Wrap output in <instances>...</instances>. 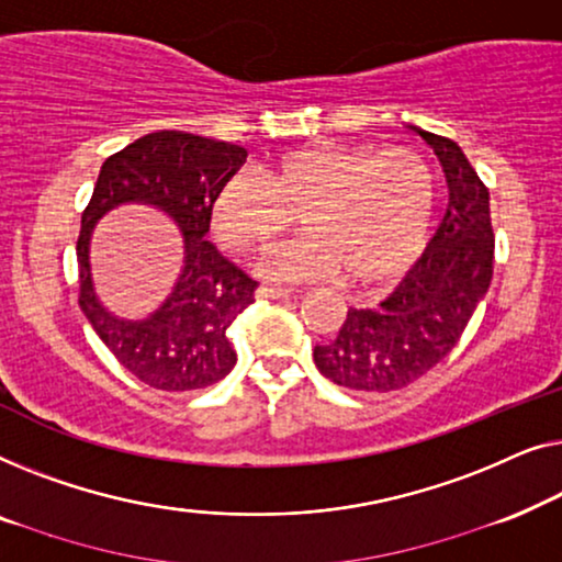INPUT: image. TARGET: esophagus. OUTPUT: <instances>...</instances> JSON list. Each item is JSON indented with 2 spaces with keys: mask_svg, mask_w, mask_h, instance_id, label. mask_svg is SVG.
<instances>
[{
  "mask_svg": "<svg viewBox=\"0 0 562 562\" xmlns=\"http://www.w3.org/2000/svg\"><path fill=\"white\" fill-rule=\"evenodd\" d=\"M290 295H292L290 288H278V284H259L257 288V297L280 300V297H290Z\"/></svg>",
  "mask_w": 562,
  "mask_h": 562,
  "instance_id": "1",
  "label": "esophagus"
}]
</instances>
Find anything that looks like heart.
<instances>
[{"label":"heart","instance_id":"b5f03b06","mask_svg":"<svg viewBox=\"0 0 562 562\" xmlns=\"http://www.w3.org/2000/svg\"><path fill=\"white\" fill-rule=\"evenodd\" d=\"M436 203V168L420 153L311 142L265 165L259 178L226 176L209 216L221 247L247 255L278 239L297 213L305 236L267 251L259 272L272 280L341 274L346 284L371 288L415 262Z\"/></svg>","mask_w":562,"mask_h":562}]
</instances>
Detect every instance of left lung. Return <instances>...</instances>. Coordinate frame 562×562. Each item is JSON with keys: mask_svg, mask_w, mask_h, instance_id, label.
Returning <instances> with one entry per match:
<instances>
[{"mask_svg": "<svg viewBox=\"0 0 562 562\" xmlns=\"http://www.w3.org/2000/svg\"><path fill=\"white\" fill-rule=\"evenodd\" d=\"M417 130V126H413ZM448 180V209L428 249L376 307H349L334 341L313 361L330 382L394 392L417 382L453 351L494 274L488 188L453 139L417 130Z\"/></svg>", "mask_w": 562, "mask_h": 562, "instance_id": "1", "label": "left lung"}]
</instances>
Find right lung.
I'll list each match as a JSON object with an SVG mask.
<instances>
[{
	"label": "right lung",
	"mask_w": 562,
	"mask_h": 562,
	"mask_svg": "<svg viewBox=\"0 0 562 562\" xmlns=\"http://www.w3.org/2000/svg\"><path fill=\"white\" fill-rule=\"evenodd\" d=\"M247 149L188 132H153L101 165L78 234V305L122 367L153 390L191 392L224 379L236 363L226 330L255 303L257 282L205 241L211 199ZM122 202H145L177 221L184 234V267L166 303L147 319L109 314L92 290L90 234Z\"/></svg>",
	"instance_id": "1"
}]
</instances>
